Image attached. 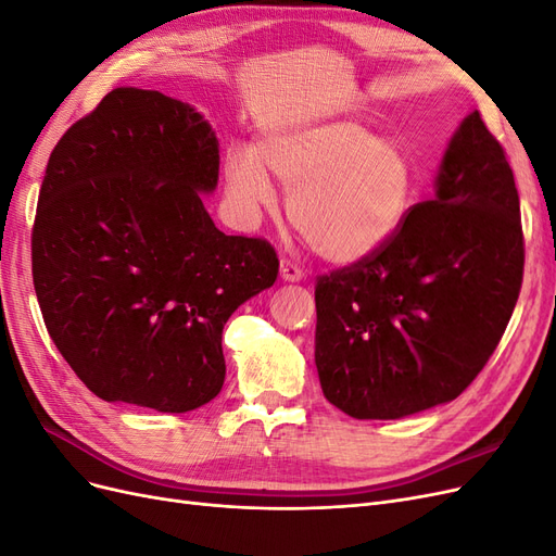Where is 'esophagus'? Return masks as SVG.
Segmentation results:
<instances>
[{
    "instance_id": "34e87169",
    "label": "esophagus",
    "mask_w": 556,
    "mask_h": 556,
    "mask_svg": "<svg viewBox=\"0 0 556 556\" xmlns=\"http://www.w3.org/2000/svg\"><path fill=\"white\" fill-rule=\"evenodd\" d=\"M280 278H282L285 282H299V280H304V268L296 266V264L290 262V260H280Z\"/></svg>"
}]
</instances>
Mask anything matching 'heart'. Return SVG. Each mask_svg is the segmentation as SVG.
Masks as SVG:
<instances>
[{
  "mask_svg": "<svg viewBox=\"0 0 556 556\" xmlns=\"http://www.w3.org/2000/svg\"><path fill=\"white\" fill-rule=\"evenodd\" d=\"M290 190V220L319 257L355 264L399 231L415 192L408 148L350 117L276 129L225 160V190L243 223L276 208L271 177Z\"/></svg>",
  "mask_w": 556,
  "mask_h": 556,
  "instance_id": "obj_1",
  "label": "heart"
}]
</instances>
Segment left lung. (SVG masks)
Returning <instances> with one entry per match:
<instances>
[{
    "label": "left lung",
    "instance_id": "8db88e82",
    "mask_svg": "<svg viewBox=\"0 0 556 556\" xmlns=\"http://www.w3.org/2000/svg\"><path fill=\"white\" fill-rule=\"evenodd\" d=\"M525 239L513 169L478 111L445 148L435 194L382 250L315 288V366L355 419H401L457 399L515 311Z\"/></svg>",
    "mask_w": 556,
    "mask_h": 556
}]
</instances>
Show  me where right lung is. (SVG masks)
Instances as JSON below:
<instances>
[{
  "instance_id": "1",
  "label": "right lung",
  "mask_w": 556,
  "mask_h": 556,
  "mask_svg": "<svg viewBox=\"0 0 556 556\" xmlns=\"http://www.w3.org/2000/svg\"><path fill=\"white\" fill-rule=\"evenodd\" d=\"M220 143L194 106L115 88L50 153L31 276L50 339L109 403L188 413L223 390V329L271 288L276 250L227 237Z\"/></svg>"
}]
</instances>
